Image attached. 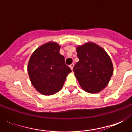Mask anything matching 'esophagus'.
Returning a JSON list of instances; mask_svg holds the SVG:
<instances>
[{"mask_svg":"<svg viewBox=\"0 0 132 132\" xmlns=\"http://www.w3.org/2000/svg\"><path fill=\"white\" fill-rule=\"evenodd\" d=\"M69 66H70V69H71V70H72V69H73V67H74V64H71Z\"/></svg>","mask_w":132,"mask_h":132,"instance_id":"34e87169","label":"esophagus"}]
</instances>
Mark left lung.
Segmentation results:
<instances>
[{"label": "left lung", "mask_w": 132, "mask_h": 132, "mask_svg": "<svg viewBox=\"0 0 132 132\" xmlns=\"http://www.w3.org/2000/svg\"><path fill=\"white\" fill-rule=\"evenodd\" d=\"M79 62L73 71L81 87L89 93H98L108 84L113 74L110 56L102 47L88 42L76 48Z\"/></svg>", "instance_id": "8db88e82"}]
</instances>
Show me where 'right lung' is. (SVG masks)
Masks as SVG:
<instances>
[{
	"mask_svg": "<svg viewBox=\"0 0 132 132\" xmlns=\"http://www.w3.org/2000/svg\"><path fill=\"white\" fill-rule=\"evenodd\" d=\"M60 46L49 42L38 47L31 56L27 70L36 90L44 95H51L62 89L71 70L60 53Z\"/></svg>",
	"mask_w": 132,
	"mask_h": 132,
	"instance_id": "right-lung-1",
	"label": "right lung"
}]
</instances>
